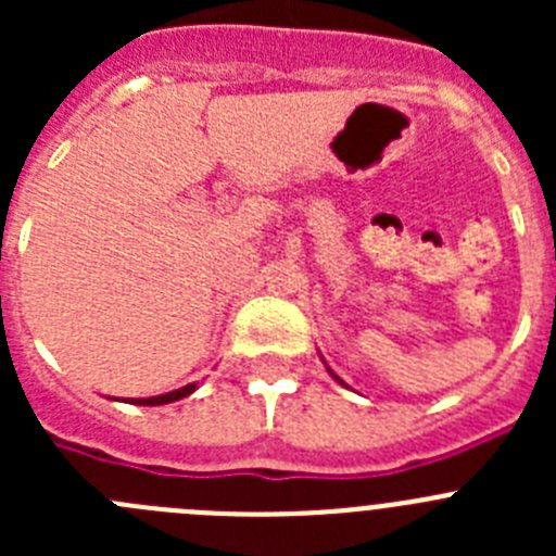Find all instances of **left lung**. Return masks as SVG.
Returning a JSON list of instances; mask_svg holds the SVG:
<instances>
[{
  "label": "left lung",
  "mask_w": 556,
  "mask_h": 556,
  "mask_svg": "<svg viewBox=\"0 0 556 556\" xmlns=\"http://www.w3.org/2000/svg\"><path fill=\"white\" fill-rule=\"evenodd\" d=\"M328 372H331V370H328ZM331 376H333V372H331ZM333 378H337V381H339V384H342V378H339V376H333Z\"/></svg>",
  "instance_id": "8db88e82"
}]
</instances>
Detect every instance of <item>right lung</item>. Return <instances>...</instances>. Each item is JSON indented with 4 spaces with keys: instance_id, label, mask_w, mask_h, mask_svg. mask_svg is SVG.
I'll list each match as a JSON object with an SVG mask.
<instances>
[{
    "instance_id": "add662e5",
    "label": "right lung",
    "mask_w": 556,
    "mask_h": 556,
    "mask_svg": "<svg viewBox=\"0 0 556 556\" xmlns=\"http://www.w3.org/2000/svg\"><path fill=\"white\" fill-rule=\"evenodd\" d=\"M194 390H198V384H186V387H180V390L166 392V395L139 397V401H136V404H139V406H161V404H172V401H180V397L191 395V392H194ZM130 404H132V401H130Z\"/></svg>"
}]
</instances>
